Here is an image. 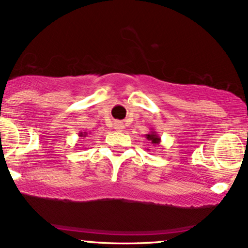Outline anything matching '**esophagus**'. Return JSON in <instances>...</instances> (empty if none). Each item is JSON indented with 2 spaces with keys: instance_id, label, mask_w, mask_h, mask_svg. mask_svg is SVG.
I'll return each mask as SVG.
<instances>
[{
  "instance_id": "obj_1",
  "label": "esophagus",
  "mask_w": 248,
  "mask_h": 248,
  "mask_svg": "<svg viewBox=\"0 0 248 248\" xmlns=\"http://www.w3.org/2000/svg\"><path fill=\"white\" fill-rule=\"evenodd\" d=\"M115 129L117 130V131H123V130H124L123 123H121V122H116V123H115Z\"/></svg>"
}]
</instances>
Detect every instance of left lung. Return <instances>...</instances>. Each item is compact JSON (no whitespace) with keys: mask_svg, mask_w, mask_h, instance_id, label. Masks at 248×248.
I'll return each instance as SVG.
<instances>
[{"mask_svg":"<svg viewBox=\"0 0 248 248\" xmlns=\"http://www.w3.org/2000/svg\"><path fill=\"white\" fill-rule=\"evenodd\" d=\"M147 140L150 141V143L152 144V145H158V144H160V137L158 136V133L155 131V130H151L147 135L145 136ZM149 150V149H147Z\"/></svg>","mask_w":248,"mask_h":248,"instance_id":"1","label":"left lung"}]
</instances>
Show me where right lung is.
I'll return each instance as SVG.
<instances>
[{"label":"right lung","instance_id":"1","mask_svg":"<svg viewBox=\"0 0 248 248\" xmlns=\"http://www.w3.org/2000/svg\"><path fill=\"white\" fill-rule=\"evenodd\" d=\"M87 135H88V132H79V137H87Z\"/></svg>","mask_w":248,"mask_h":248}]
</instances>
